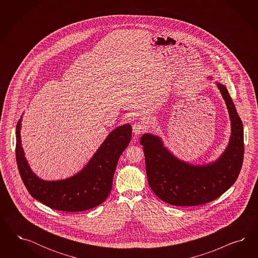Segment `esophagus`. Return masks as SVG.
Returning a JSON list of instances; mask_svg holds the SVG:
<instances>
[{"label":"esophagus","mask_w":258,"mask_h":258,"mask_svg":"<svg viewBox=\"0 0 258 258\" xmlns=\"http://www.w3.org/2000/svg\"><path fill=\"white\" fill-rule=\"evenodd\" d=\"M133 130L135 135H140V134L146 133L148 127H147L146 124H144L142 122H137L133 125Z\"/></svg>","instance_id":"34e87169"}]
</instances>
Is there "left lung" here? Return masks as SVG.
I'll return each mask as SVG.
<instances>
[{
  "label": "left lung",
  "mask_w": 258,
  "mask_h": 258,
  "mask_svg": "<svg viewBox=\"0 0 258 258\" xmlns=\"http://www.w3.org/2000/svg\"><path fill=\"white\" fill-rule=\"evenodd\" d=\"M217 85L226 103L232 133L227 149L216 162L188 164L172 155L158 136L146 133L141 137L149 186L164 203L175 206L210 203L226 192L240 173L244 157L242 121L226 87Z\"/></svg>",
  "instance_id": "1"
}]
</instances>
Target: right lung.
<instances>
[{"instance_id":"right-lung-1","label":"right lung","mask_w":258,"mask_h":258,"mask_svg":"<svg viewBox=\"0 0 258 258\" xmlns=\"http://www.w3.org/2000/svg\"><path fill=\"white\" fill-rule=\"evenodd\" d=\"M22 119L16 126V160L30 195L48 207L63 212H81L101 204L112 187L118 160L132 140V125H120L109 133L81 171L60 180H43L32 171L21 141Z\"/></svg>"}]
</instances>
